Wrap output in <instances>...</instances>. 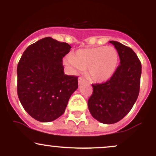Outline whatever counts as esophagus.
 <instances>
[{
    "mask_svg": "<svg viewBox=\"0 0 156 156\" xmlns=\"http://www.w3.org/2000/svg\"><path fill=\"white\" fill-rule=\"evenodd\" d=\"M84 81H85V79H84L83 78H82V77H79V78H78V83L79 84L82 83Z\"/></svg>",
    "mask_w": 156,
    "mask_h": 156,
    "instance_id": "esophagus-1",
    "label": "esophagus"
}]
</instances>
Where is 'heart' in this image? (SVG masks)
<instances>
[{"mask_svg": "<svg viewBox=\"0 0 156 156\" xmlns=\"http://www.w3.org/2000/svg\"><path fill=\"white\" fill-rule=\"evenodd\" d=\"M119 62L117 50L112 46L78 50L65 59V64L76 69H86L88 78L94 82H104L115 73Z\"/></svg>", "mask_w": 156, "mask_h": 156, "instance_id": "b5f03b06", "label": "heart"}]
</instances>
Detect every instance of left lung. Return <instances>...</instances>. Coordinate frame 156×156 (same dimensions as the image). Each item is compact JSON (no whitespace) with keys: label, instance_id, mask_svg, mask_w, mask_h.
I'll return each instance as SVG.
<instances>
[{"label":"left lung","instance_id":"left-lung-1","mask_svg":"<svg viewBox=\"0 0 156 156\" xmlns=\"http://www.w3.org/2000/svg\"><path fill=\"white\" fill-rule=\"evenodd\" d=\"M118 52L120 64L110 79L92 83L93 92L88 107L94 119L104 124L121 120L133 108L140 89L141 64L131 48L110 41Z\"/></svg>","mask_w":156,"mask_h":156}]
</instances>
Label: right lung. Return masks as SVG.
Returning <instances> with one entry per match:
<instances>
[{"label": "right lung", "mask_w": 156, "mask_h": 156, "mask_svg": "<svg viewBox=\"0 0 156 156\" xmlns=\"http://www.w3.org/2000/svg\"><path fill=\"white\" fill-rule=\"evenodd\" d=\"M66 42L45 37L26 48L17 64V90L26 112L42 122L64 114L78 89V76L64 73L62 58L70 50Z\"/></svg>", "instance_id": "add662e5"}]
</instances>
